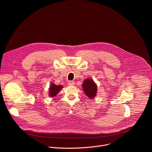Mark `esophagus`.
<instances>
[{
    "label": "esophagus",
    "mask_w": 152,
    "mask_h": 152,
    "mask_svg": "<svg viewBox=\"0 0 152 152\" xmlns=\"http://www.w3.org/2000/svg\"><path fill=\"white\" fill-rule=\"evenodd\" d=\"M75 82L74 81H72V80H69V81L68 82V85H70V86H73V85H75Z\"/></svg>",
    "instance_id": "obj_1"
}]
</instances>
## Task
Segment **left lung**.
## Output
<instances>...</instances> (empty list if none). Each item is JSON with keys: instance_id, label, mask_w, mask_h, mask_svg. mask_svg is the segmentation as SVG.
Instances as JSON below:
<instances>
[{"instance_id": "obj_1", "label": "left lung", "mask_w": 152, "mask_h": 152, "mask_svg": "<svg viewBox=\"0 0 152 152\" xmlns=\"http://www.w3.org/2000/svg\"><path fill=\"white\" fill-rule=\"evenodd\" d=\"M84 93L90 99L94 98L97 93V85L94 81L90 79H86L82 83Z\"/></svg>"}]
</instances>
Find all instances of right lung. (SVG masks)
Here are the masks:
<instances>
[{
    "label": "right lung",
    "mask_w": 152,
    "mask_h": 152,
    "mask_svg": "<svg viewBox=\"0 0 152 152\" xmlns=\"http://www.w3.org/2000/svg\"><path fill=\"white\" fill-rule=\"evenodd\" d=\"M62 88V86L61 85H56L54 83H52L49 88V96L50 97H55Z\"/></svg>",
    "instance_id": "add662e5"
}]
</instances>
